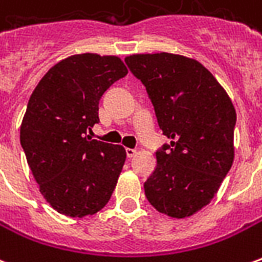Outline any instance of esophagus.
Instances as JSON below:
<instances>
[{"label": "esophagus", "mask_w": 262, "mask_h": 262, "mask_svg": "<svg viewBox=\"0 0 262 262\" xmlns=\"http://www.w3.org/2000/svg\"><path fill=\"white\" fill-rule=\"evenodd\" d=\"M135 154H136V150H135V148H126V156H127V159L135 157Z\"/></svg>", "instance_id": "obj_1"}]
</instances>
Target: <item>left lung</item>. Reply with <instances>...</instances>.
Instances as JSON below:
<instances>
[{
	"label": "left lung",
	"instance_id": "left-lung-1",
	"mask_svg": "<svg viewBox=\"0 0 262 262\" xmlns=\"http://www.w3.org/2000/svg\"><path fill=\"white\" fill-rule=\"evenodd\" d=\"M125 61L146 86L157 125L171 139L156 151L146 198L161 213L188 217L212 201L233 164L234 106L196 60L156 53Z\"/></svg>",
	"mask_w": 262,
	"mask_h": 262
}]
</instances>
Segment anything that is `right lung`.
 <instances>
[{
	"mask_svg": "<svg viewBox=\"0 0 262 262\" xmlns=\"http://www.w3.org/2000/svg\"><path fill=\"white\" fill-rule=\"evenodd\" d=\"M127 69L116 56L75 54L45 74L20 125V146L40 187L59 213L84 217L112 196L126 160L122 146L86 136L99 122V99Z\"/></svg>",
	"mask_w": 262,
	"mask_h": 262,
	"instance_id": "add662e5",
	"label": "right lung"
}]
</instances>
